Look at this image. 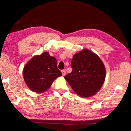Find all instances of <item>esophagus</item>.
Returning a JSON list of instances; mask_svg holds the SVG:
<instances>
[{
    "instance_id": "esophagus-1",
    "label": "esophagus",
    "mask_w": 131,
    "mask_h": 131,
    "mask_svg": "<svg viewBox=\"0 0 131 131\" xmlns=\"http://www.w3.org/2000/svg\"><path fill=\"white\" fill-rule=\"evenodd\" d=\"M61 72H62V75H63V76H65V74H66V70H63L61 71Z\"/></svg>"
}]
</instances>
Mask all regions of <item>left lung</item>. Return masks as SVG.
<instances>
[{
  "instance_id": "1",
  "label": "left lung",
  "mask_w": 131,
  "mask_h": 131,
  "mask_svg": "<svg viewBox=\"0 0 131 131\" xmlns=\"http://www.w3.org/2000/svg\"><path fill=\"white\" fill-rule=\"evenodd\" d=\"M71 73L64 78L80 97L88 98L94 95L104 84L106 69L99 56L88 49L74 55Z\"/></svg>"
}]
</instances>
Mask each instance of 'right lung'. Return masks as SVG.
<instances>
[{
	"label": "right lung",
	"mask_w": 131,
	"mask_h": 131,
	"mask_svg": "<svg viewBox=\"0 0 131 131\" xmlns=\"http://www.w3.org/2000/svg\"><path fill=\"white\" fill-rule=\"evenodd\" d=\"M23 74L27 87L36 93L48 90L54 80L62 75L57 68L56 58L48 52L33 56L25 65Z\"/></svg>",
	"instance_id": "right-lung-1"
}]
</instances>
